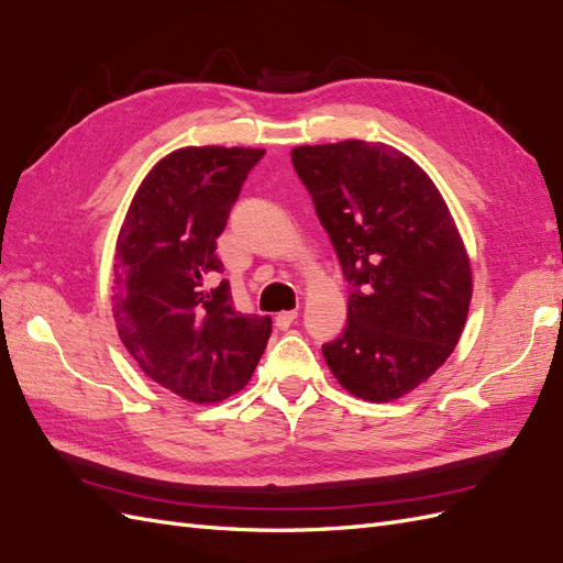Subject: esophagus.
I'll list each match as a JSON object with an SVG mask.
<instances>
[{
    "label": "esophagus",
    "mask_w": 563,
    "mask_h": 563,
    "mask_svg": "<svg viewBox=\"0 0 563 563\" xmlns=\"http://www.w3.org/2000/svg\"><path fill=\"white\" fill-rule=\"evenodd\" d=\"M296 318H298V310H284V312H279L277 318H274V324H277V329H289L294 322H296Z\"/></svg>",
    "instance_id": "1"
}]
</instances>
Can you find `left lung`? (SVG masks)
<instances>
[{"label":"left lung","mask_w":563,"mask_h":563,"mask_svg":"<svg viewBox=\"0 0 563 563\" xmlns=\"http://www.w3.org/2000/svg\"><path fill=\"white\" fill-rule=\"evenodd\" d=\"M291 159L349 282V322L324 361L358 399H401L444 365L468 318L471 260L454 217L391 145H298Z\"/></svg>","instance_id":"1"}]
</instances>
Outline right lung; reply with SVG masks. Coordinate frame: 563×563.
I'll list each match as a JSON object with an SVG mask.
<instances>
[{"mask_svg": "<svg viewBox=\"0 0 563 563\" xmlns=\"http://www.w3.org/2000/svg\"><path fill=\"white\" fill-rule=\"evenodd\" d=\"M257 147H181L135 190L114 255V322L143 373L194 404L241 391L263 355L272 320L241 314L217 257Z\"/></svg>", "mask_w": 563, "mask_h": 563, "instance_id": "1", "label": "right lung"}]
</instances>
